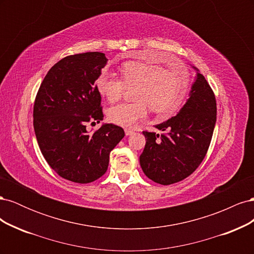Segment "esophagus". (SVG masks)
Returning <instances> with one entry per match:
<instances>
[{
	"mask_svg": "<svg viewBox=\"0 0 254 254\" xmlns=\"http://www.w3.org/2000/svg\"><path fill=\"white\" fill-rule=\"evenodd\" d=\"M125 133H126V135L132 134L133 133V130H131V129H125Z\"/></svg>",
	"mask_w": 254,
	"mask_h": 254,
	"instance_id": "1",
	"label": "esophagus"
}]
</instances>
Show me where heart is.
<instances>
[{"label":"heart","instance_id":"obj_1","mask_svg":"<svg viewBox=\"0 0 254 254\" xmlns=\"http://www.w3.org/2000/svg\"><path fill=\"white\" fill-rule=\"evenodd\" d=\"M122 79L103 71L96 79L99 93L110 103L119 101L125 88L136 87L134 103H122L108 110L113 124L132 127L150 109L161 118H170L180 109L189 90V77L181 70H164L162 66L130 61L121 67Z\"/></svg>","mask_w":254,"mask_h":254}]
</instances>
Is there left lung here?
<instances>
[{
	"mask_svg": "<svg viewBox=\"0 0 254 254\" xmlns=\"http://www.w3.org/2000/svg\"><path fill=\"white\" fill-rule=\"evenodd\" d=\"M196 76L187 103L176 117L155 125L160 131H143L145 148L140 156L144 174L168 186L186 179L202 162L216 124V101L204 76Z\"/></svg>",
	"mask_w": 254,
	"mask_h": 254,
	"instance_id": "1",
	"label": "left lung"
}]
</instances>
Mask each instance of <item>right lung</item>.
<instances>
[{"mask_svg": "<svg viewBox=\"0 0 254 254\" xmlns=\"http://www.w3.org/2000/svg\"><path fill=\"white\" fill-rule=\"evenodd\" d=\"M108 59L104 53L67 56L45 76L34 105V129L40 150L60 177L90 183L106 173L123 128L103 124L89 133L88 122L104 120L96 79ZM93 122V123H94Z\"/></svg>", "mask_w": 254, "mask_h": 254, "instance_id": "1", "label": "right lung"}]
</instances>
